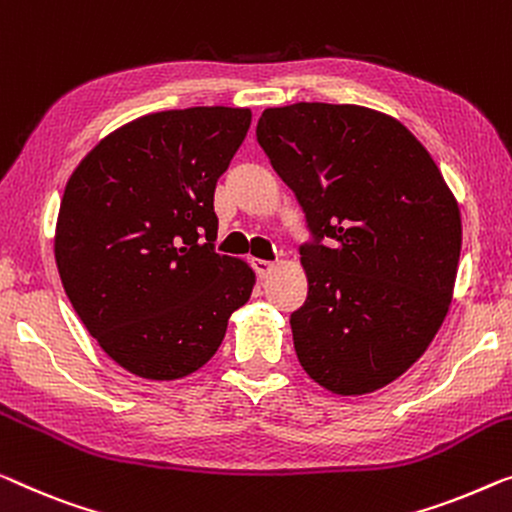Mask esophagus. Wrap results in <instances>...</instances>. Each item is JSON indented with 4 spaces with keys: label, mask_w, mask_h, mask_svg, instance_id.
I'll return each mask as SVG.
<instances>
[{
    "label": "esophagus",
    "mask_w": 512,
    "mask_h": 512,
    "mask_svg": "<svg viewBox=\"0 0 512 512\" xmlns=\"http://www.w3.org/2000/svg\"><path fill=\"white\" fill-rule=\"evenodd\" d=\"M253 266H255V271H257V276H259V278H266L273 269H276V264H273V262H266V259H255Z\"/></svg>",
    "instance_id": "esophagus-1"
}]
</instances>
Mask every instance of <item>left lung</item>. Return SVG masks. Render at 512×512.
Returning <instances> with one entry per match:
<instances>
[{"label":"left lung","instance_id":"8db88e82","mask_svg":"<svg viewBox=\"0 0 512 512\" xmlns=\"http://www.w3.org/2000/svg\"><path fill=\"white\" fill-rule=\"evenodd\" d=\"M257 142L312 234L299 363L326 391L365 395L407 372L453 301L460 207L407 126L361 105L269 108Z\"/></svg>","mask_w":512,"mask_h":512}]
</instances>
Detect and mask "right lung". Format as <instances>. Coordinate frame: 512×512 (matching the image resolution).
Wrapping results in <instances>:
<instances>
[{"instance_id":"obj_1","label":"right lung","mask_w":512,"mask_h":512,"mask_svg":"<svg viewBox=\"0 0 512 512\" xmlns=\"http://www.w3.org/2000/svg\"><path fill=\"white\" fill-rule=\"evenodd\" d=\"M250 119L223 105L147 114L103 137L66 183L61 285L103 352L137 377L200 370L250 299L253 269L213 250V193Z\"/></svg>"}]
</instances>
